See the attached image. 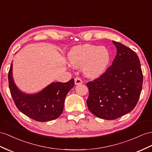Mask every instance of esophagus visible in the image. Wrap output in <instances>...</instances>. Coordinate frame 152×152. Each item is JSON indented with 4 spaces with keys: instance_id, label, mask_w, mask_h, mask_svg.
<instances>
[{
    "instance_id": "obj_1",
    "label": "esophagus",
    "mask_w": 152,
    "mask_h": 152,
    "mask_svg": "<svg viewBox=\"0 0 152 152\" xmlns=\"http://www.w3.org/2000/svg\"><path fill=\"white\" fill-rule=\"evenodd\" d=\"M75 84L76 85H79V84H81L83 83V81L81 80V79L80 77H76L75 79Z\"/></svg>"
}]
</instances>
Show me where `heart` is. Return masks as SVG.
I'll use <instances>...</instances> for the list:
<instances>
[{
	"label": "heart",
	"mask_w": 152,
	"mask_h": 152,
	"mask_svg": "<svg viewBox=\"0 0 152 152\" xmlns=\"http://www.w3.org/2000/svg\"><path fill=\"white\" fill-rule=\"evenodd\" d=\"M69 60L72 65L83 68L85 76L95 78L105 71L110 54L104 47L85 44L75 47L69 53Z\"/></svg>",
	"instance_id": "obj_1"
}]
</instances>
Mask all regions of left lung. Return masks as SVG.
Segmentation results:
<instances>
[{
	"mask_svg": "<svg viewBox=\"0 0 152 152\" xmlns=\"http://www.w3.org/2000/svg\"><path fill=\"white\" fill-rule=\"evenodd\" d=\"M117 54L110 67L98 78L87 83L88 110L94 115L113 120L134 109L141 94L143 75L137 54L113 41Z\"/></svg>",
	"mask_w": 152,
	"mask_h": 152,
	"instance_id": "8db88e82",
	"label": "left lung"
}]
</instances>
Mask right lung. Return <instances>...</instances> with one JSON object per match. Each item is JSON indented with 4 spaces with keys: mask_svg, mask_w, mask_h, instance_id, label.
<instances>
[{
    "mask_svg": "<svg viewBox=\"0 0 152 152\" xmlns=\"http://www.w3.org/2000/svg\"><path fill=\"white\" fill-rule=\"evenodd\" d=\"M9 87L15 105L23 114L40 122L58 118L64 110L67 93L75 86V80L52 83L41 92L29 95L19 91L12 77V64L8 72Z\"/></svg>",
    "mask_w": 152,
    "mask_h": 152,
    "instance_id": "obj_1",
    "label": "right lung"
}]
</instances>
